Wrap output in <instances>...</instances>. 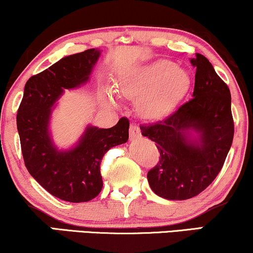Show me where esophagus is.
Segmentation results:
<instances>
[{
  "label": "esophagus",
  "instance_id": "esophagus-1",
  "mask_svg": "<svg viewBox=\"0 0 253 253\" xmlns=\"http://www.w3.org/2000/svg\"><path fill=\"white\" fill-rule=\"evenodd\" d=\"M129 133H130V138H136L141 135V130H139L138 126L136 123H130V129H129Z\"/></svg>",
  "mask_w": 253,
  "mask_h": 253
}]
</instances>
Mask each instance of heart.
Listing matches in <instances>:
<instances>
[{
	"instance_id": "heart-1",
	"label": "heart",
	"mask_w": 253,
	"mask_h": 253,
	"mask_svg": "<svg viewBox=\"0 0 253 253\" xmlns=\"http://www.w3.org/2000/svg\"><path fill=\"white\" fill-rule=\"evenodd\" d=\"M189 77L185 71L170 61H158L139 68L120 84L121 93L133 96L143 91L138 98V107L148 115L167 111L185 92ZM109 99L114 101L111 93Z\"/></svg>"
}]
</instances>
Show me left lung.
Here are the masks:
<instances>
[{
	"instance_id": "1",
	"label": "left lung",
	"mask_w": 253,
	"mask_h": 253,
	"mask_svg": "<svg viewBox=\"0 0 253 253\" xmlns=\"http://www.w3.org/2000/svg\"><path fill=\"white\" fill-rule=\"evenodd\" d=\"M192 98L152 123L141 124L142 135L156 143L161 158L148 172L156 195L171 201L195 197L222 170L235 133L231 93L205 56L196 54ZM197 140L188 137L191 130Z\"/></svg>"
}]
</instances>
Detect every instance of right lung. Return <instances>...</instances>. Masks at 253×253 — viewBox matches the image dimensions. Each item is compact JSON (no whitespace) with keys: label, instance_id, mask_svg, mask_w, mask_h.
<instances>
[{"label":"right lung","instance_id":"obj_1","mask_svg":"<svg viewBox=\"0 0 253 253\" xmlns=\"http://www.w3.org/2000/svg\"><path fill=\"white\" fill-rule=\"evenodd\" d=\"M98 56L99 50L88 49L31 76L17 110L26 168L46 191L62 201L81 203L97 197L103 188V156L129 138V120L122 117L110 129L88 126L79 144L69 151H57L51 143L48 131L51 107L63 89L76 88L89 80Z\"/></svg>","mask_w":253,"mask_h":253}]
</instances>
